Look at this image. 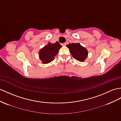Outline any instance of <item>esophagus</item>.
<instances>
[{
    "mask_svg": "<svg viewBox=\"0 0 121 121\" xmlns=\"http://www.w3.org/2000/svg\"><path fill=\"white\" fill-rule=\"evenodd\" d=\"M67 45V43H61V45H62L63 46H66Z\"/></svg>",
    "mask_w": 121,
    "mask_h": 121,
    "instance_id": "esophagus-1",
    "label": "esophagus"
}]
</instances>
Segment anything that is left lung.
Returning a JSON list of instances; mask_svg holds the SVG:
<instances>
[{
    "instance_id": "8db88e82",
    "label": "left lung",
    "mask_w": 121,
    "mask_h": 121,
    "mask_svg": "<svg viewBox=\"0 0 121 121\" xmlns=\"http://www.w3.org/2000/svg\"><path fill=\"white\" fill-rule=\"evenodd\" d=\"M67 47L69 51L75 60L79 61H83L88 55V51L86 48L82 47L79 43H69Z\"/></svg>"
}]
</instances>
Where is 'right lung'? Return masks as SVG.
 Wrapping results in <instances>:
<instances>
[{
  "label": "right lung",
  "instance_id": "right-lung-1",
  "mask_svg": "<svg viewBox=\"0 0 121 121\" xmlns=\"http://www.w3.org/2000/svg\"><path fill=\"white\" fill-rule=\"evenodd\" d=\"M61 47L60 43L56 42L55 43H49L48 45L41 49L39 52V58L43 61V63L48 64L53 60Z\"/></svg>",
  "mask_w": 121,
  "mask_h": 121
}]
</instances>
